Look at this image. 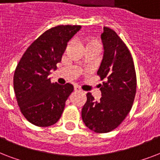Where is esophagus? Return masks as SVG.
Segmentation results:
<instances>
[{"label":"esophagus","instance_id":"obj_1","mask_svg":"<svg viewBox=\"0 0 160 160\" xmlns=\"http://www.w3.org/2000/svg\"><path fill=\"white\" fill-rule=\"evenodd\" d=\"M75 91H76V92H80V91H81V90H80V87H78V86H75Z\"/></svg>","mask_w":160,"mask_h":160}]
</instances>
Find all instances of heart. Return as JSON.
I'll return each mask as SVG.
<instances>
[{
    "instance_id": "1",
    "label": "heart",
    "mask_w": 160,
    "mask_h": 160,
    "mask_svg": "<svg viewBox=\"0 0 160 160\" xmlns=\"http://www.w3.org/2000/svg\"><path fill=\"white\" fill-rule=\"evenodd\" d=\"M89 46H96L99 49H100L101 45L99 41H91V40H87L85 41V47H89Z\"/></svg>"
}]
</instances>
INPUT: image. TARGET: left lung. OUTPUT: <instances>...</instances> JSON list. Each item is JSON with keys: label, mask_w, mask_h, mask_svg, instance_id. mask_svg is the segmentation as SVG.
Wrapping results in <instances>:
<instances>
[{"label": "left lung", "mask_w": 160, "mask_h": 160, "mask_svg": "<svg viewBox=\"0 0 160 160\" xmlns=\"http://www.w3.org/2000/svg\"><path fill=\"white\" fill-rule=\"evenodd\" d=\"M104 56L97 75L104 80L100 100L91 93L82 108L85 124L95 133H108L116 129L132 108L136 93V73L126 45L112 29L104 27L101 34Z\"/></svg>", "instance_id": "left-lung-1"}]
</instances>
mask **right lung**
Masks as SVG:
<instances>
[{
	"label": "right lung",
	"mask_w": 160,
	"mask_h": 160,
	"mask_svg": "<svg viewBox=\"0 0 160 160\" xmlns=\"http://www.w3.org/2000/svg\"><path fill=\"white\" fill-rule=\"evenodd\" d=\"M80 28L66 25L49 29L29 46L17 64L13 80L16 100L25 118L36 126L55 124L74 90L69 83H51L48 75L56 69L67 43Z\"/></svg>",
	"instance_id": "1"
}]
</instances>
